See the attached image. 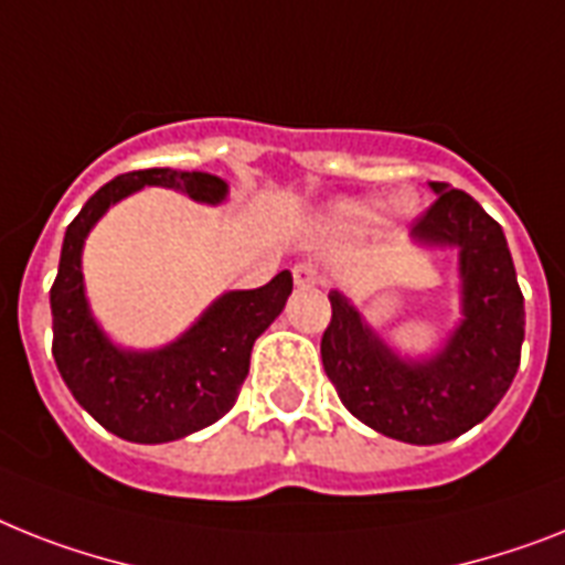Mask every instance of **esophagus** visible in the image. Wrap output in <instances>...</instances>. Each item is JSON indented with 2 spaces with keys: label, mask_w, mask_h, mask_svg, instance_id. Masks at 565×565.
Here are the masks:
<instances>
[{
  "label": "esophagus",
  "mask_w": 565,
  "mask_h": 565,
  "mask_svg": "<svg viewBox=\"0 0 565 565\" xmlns=\"http://www.w3.org/2000/svg\"><path fill=\"white\" fill-rule=\"evenodd\" d=\"M292 278H296L298 287H316V284L324 281L322 269L316 267L313 260H301V264H296V267H292Z\"/></svg>",
  "instance_id": "obj_1"
}]
</instances>
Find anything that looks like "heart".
<instances>
[{"label": "heart", "instance_id": "heart-1", "mask_svg": "<svg viewBox=\"0 0 565 565\" xmlns=\"http://www.w3.org/2000/svg\"><path fill=\"white\" fill-rule=\"evenodd\" d=\"M409 203L406 200H397V211H406ZM380 214L377 200H351V203H342L337 209V220L345 223V226H365Z\"/></svg>", "mask_w": 565, "mask_h": 565}]
</instances>
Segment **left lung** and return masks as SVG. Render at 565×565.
I'll return each mask as SVG.
<instances>
[{
	"label": "left lung",
	"mask_w": 565,
	"mask_h": 565,
	"mask_svg": "<svg viewBox=\"0 0 565 565\" xmlns=\"http://www.w3.org/2000/svg\"><path fill=\"white\" fill-rule=\"evenodd\" d=\"M435 203L412 235L461 249L465 322L441 354L403 362L330 292L322 365L339 401L362 424L406 444H444L481 424L511 388L525 339V298L505 232L473 196L433 182Z\"/></svg>",
	"instance_id": "obj_1"
}]
</instances>
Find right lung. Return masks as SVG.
Wrapping results in <instances>:
<instances>
[{"instance_id":"obj_1","label":"right lung","mask_w":565,"mask_h":565,"mask_svg":"<svg viewBox=\"0 0 565 565\" xmlns=\"http://www.w3.org/2000/svg\"><path fill=\"white\" fill-rule=\"evenodd\" d=\"M145 185L177 188L200 203H220L226 196L220 177L171 168L121 173L95 191L68 223L60 249L52 284V354L68 392L104 429L124 441L164 444L214 424L235 406L249 374L252 345L287 305L292 275L284 269L258 290L226 292L185 337L162 351H118L92 322L81 249L95 220Z\"/></svg>"}]
</instances>
